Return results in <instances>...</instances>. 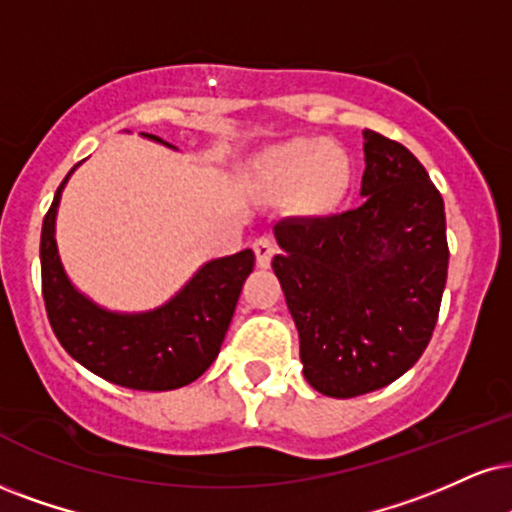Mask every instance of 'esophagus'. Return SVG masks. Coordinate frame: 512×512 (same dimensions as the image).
<instances>
[{"label": "esophagus", "instance_id": "1", "mask_svg": "<svg viewBox=\"0 0 512 512\" xmlns=\"http://www.w3.org/2000/svg\"><path fill=\"white\" fill-rule=\"evenodd\" d=\"M254 254H256V266L258 268H268L270 261H273V256L277 254L273 239L270 237H258L254 242Z\"/></svg>", "mask_w": 512, "mask_h": 512}]
</instances>
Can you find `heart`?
Instances as JSON below:
<instances>
[{"label": "heart", "instance_id": "1", "mask_svg": "<svg viewBox=\"0 0 512 512\" xmlns=\"http://www.w3.org/2000/svg\"><path fill=\"white\" fill-rule=\"evenodd\" d=\"M353 163L323 137H292L273 144L249 166L251 187L268 201H287L304 218L332 216L351 189Z\"/></svg>", "mask_w": 512, "mask_h": 512}]
</instances>
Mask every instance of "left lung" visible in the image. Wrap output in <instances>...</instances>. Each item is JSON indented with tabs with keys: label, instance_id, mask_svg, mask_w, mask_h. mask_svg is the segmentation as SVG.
I'll use <instances>...</instances> for the list:
<instances>
[{
	"label": "left lung",
	"instance_id": "1",
	"mask_svg": "<svg viewBox=\"0 0 512 512\" xmlns=\"http://www.w3.org/2000/svg\"><path fill=\"white\" fill-rule=\"evenodd\" d=\"M363 204L275 225L273 270L304 377L332 399L399 380L430 344L449 273L439 189L403 144L363 130Z\"/></svg>",
	"mask_w": 512,
	"mask_h": 512
}]
</instances>
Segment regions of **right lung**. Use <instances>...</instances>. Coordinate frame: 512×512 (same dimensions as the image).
I'll use <instances>...</instances> for the list:
<instances>
[{"label":"right lung","instance_id":"obj_1","mask_svg":"<svg viewBox=\"0 0 512 512\" xmlns=\"http://www.w3.org/2000/svg\"><path fill=\"white\" fill-rule=\"evenodd\" d=\"M151 142L161 137L147 135ZM63 178L42 223V296L49 325L68 356L118 387L170 391L204 375L216 361L244 280L254 270V251L213 258L189 277L173 299L142 313H118L94 304L63 270L56 246V211Z\"/></svg>","mask_w":512,"mask_h":512}]
</instances>
